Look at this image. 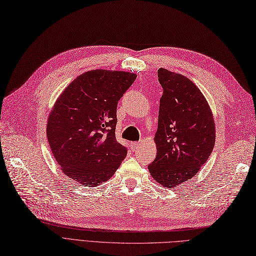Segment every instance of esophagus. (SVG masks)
I'll list each match as a JSON object with an SVG mask.
<instances>
[{
    "label": "esophagus",
    "instance_id": "esophagus-1",
    "mask_svg": "<svg viewBox=\"0 0 256 256\" xmlns=\"http://www.w3.org/2000/svg\"><path fill=\"white\" fill-rule=\"evenodd\" d=\"M140 146H142V144H140V142H130V146H132V149H133V150L139 149Z\"/></svg>",
    "mask_w": 256,
    "mask_h": 256
}]
</instances>
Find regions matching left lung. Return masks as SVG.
Returning a JSON list of instances; mask_svg holds the SVG:
<instances>
[{"mask_svg": "<svg viewBox=\"0 0 256 256\" xmlns=\"http://www.w3.org/2000/svg\"><path fill=\"white\" fill-rule=\"evenodd\" d=\"M164 92L155 134L156 158L148 168L164 187H178L194 178L215 146V121L206 98L182 74L160 68Z\"/></svg>", "mask_w": 256, "mask_h": 256, "instance_id": "left-lung-1", "label": "left lung"}]
</instances>
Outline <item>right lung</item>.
Returning <instances> with one entry per match:
<instances>
[{
    "label": "right lung",
    "mask_w": 256,
    "mask_h": 256,
    "mask_svg": "<svg viewBox=\"0 0 256 256\" xmlns=\"http://www.w3.org/2000/svg\"><path fill=\"white\" fill-rule=\"evenodd\" d=\"M136 76L126 71L92 70L78 76L57 98L46 136L66 176L94 187L116 172L128 153L114 134L117 105Z\"/></svg>",
    "instance_id": "obj_1"
}]
</instances>
